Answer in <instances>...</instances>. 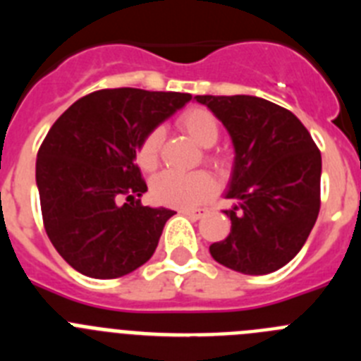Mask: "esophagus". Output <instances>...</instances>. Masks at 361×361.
I'll return each mask as SVG.
<instances>
[{"label":"esophagus","instance_id":"esophagus-1","mask_svg":"<svg viewBox=\"0 0 361 361\" xmlns=\"http://www.w3.org/2000/svg\"><path fill=\"white\" fill-rule=\"evenodd\" d=\"M180 213L193 220H199L200 216L206 215V209H180Z\"/></svg>","mask_w":361,"mask_h":361}]
</instances>
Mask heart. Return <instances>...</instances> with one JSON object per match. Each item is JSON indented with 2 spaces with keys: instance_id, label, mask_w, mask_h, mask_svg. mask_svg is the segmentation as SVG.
<instances>
[{
  "instance_id": "heart-1",
  "label": "heart",
  "mask_w": 361,
  "mask_h": 361,
  "mask_svg": "<svg viewBox=\"0 0 361 361\" xmlns=\"http://www.w3.org/2000/svg\"><path fill=\"white\" fill-rule=\"evenodd\" d=\"M178 126L202 148H212L219 139V123L208 110L202 108H193L183 114V117L178 119ZM159 148H161V132L152 130L137 149V162L142 170L149 171L157 166ZM215 186V178L208 171H195V173L162 171L153 177L149 191L153 200L162 206L188 209L195 208L209 199Z\"/></svg>"
}]
</instances>
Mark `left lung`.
I'll list each match as a JSON object with an SVG mask.
<instances>
[{
	"instance_id": "left-lung-1",
	"label": "left lung",
	"mask_w": 361,
	"mask_h": 361,
	"mask_svg": "<svg viewBox=\"0 0 361 361\" xmlns=\"http://www.w3.org/2000/svg\"><path fill=\"white\" fill-rule=\"evenodd\" d=\"M231 137L226 199L231 231L209 245L216 262L267 275L296 257L320 212L322 155L295 114L255 95H195Z\"/></svg>"
}]
</instances>
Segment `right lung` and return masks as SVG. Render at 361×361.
Returning <instances> with one entry per match:
<instances>
[{
  "mask_svg": "<svg viewBox=\"0 0 361 361\" xmlns=\"http://www.w3.org/2000/svg\"><path fill=\"white\" fill-rule=\"evenodd\" d=\"M191 94L99 90L54 123L37 153L36 184L47 235L66 262L90 279L128 275L155 253L168 208H149L137 149Z\"/></svg>",
  "mask_w": 361,
  "mask_h": 361,
  "instance_id": "add662e5",
  "label": "right lung"
}]
</instances>
